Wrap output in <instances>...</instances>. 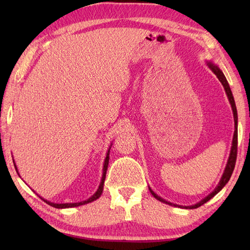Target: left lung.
<instances>
[{
	"label": "left lung",
	"mask_w": 250,
	"mask_h": 250,
	"mask_svg": "<svg viewBox=\"0 0 250 250\" xmlns=\"http://www.w3.org/2000/svg\"><path fill=\"white\" fill-rule=\"evenodd\" d=\"M206 64L208 66L211 72H213L215 75L217 76V78L219 79V82L221 83L222 86L225 88V91L227 93V97L229 99V102L231 104V107H232V111H233V117H234V134H233V140H232V146H231V150H230V155H229V159H228V162H227V166L225 167V171L224 174H222V176L219 180L218 185H217V187L211 191V192L205 196L204 199H202L198 203L194 204V205H190V206H183V205H177V204H174L171 203V202H167V200L162 199L161 196H159L157 193L153 192L151 190V188L149 187V191L150 193L155 196L157 200H159L162 203H166L168 205H172V206H176V207H180V208H189V209H192V208H198L201 205H203L206 202H208L211 198H214V196L219 192V191L225 187V186L228 184V182L230 180L231 175L233 173V169H234L235 167V162H236V155H237V110H236V106H235V102H234V98H233V94L231 91V88L229 86V83H228L227 78L225 76V74L222 73V71L220 68L217 66L215 63H213L211 61H206Z\"/></svg>",
	"instance_id": "left-lung-1"
}]
</instances>
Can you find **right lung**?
Listing matches in <instances>:
<instances>
[{
  "label": "right lung",
  "instance_id": "right-lung-1",
  "mask_svg": "<svg viewBox=\"0 0 250 250\" xmlns=\"http://www.w3.org/2000/svg\"><path fill=\"white\" fill-rule=\"evenodd\" d=\"M113 145V144H111ZM110 145V147H111ZM110 147L108 148L107 152H106V158L104 160V163H103V173H102V178H101V183L99 185V188L97 189V191H95L94 194H92L91 196H90L89 199L84 200V201H81V202H76V203H54V202H50V201H47L45 200L44 198H42V196H40V198L43 200L44 202H46L47 204L52 206V207H56V208H70V207H77V206H81V205H84V204H88V203H91V202L95 201L97 199H99L101 194H102L103 192V188H104V182H105V177H106V171H107V167H108V162H109V150H110ZM13 162H14V166H15V168L16 171H17L18 173V168L17 167H16V163H15V160L13 159ZM19 175V173H18ZM20 176V175H19Z\"/></svg>",
  "mask_w": 250,
  "mask_h": 250
}]
</instances>
